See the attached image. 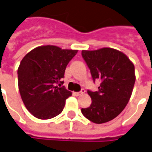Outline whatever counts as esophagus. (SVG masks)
Instances as JSON below:
<instances>
[{
  "label": "esophagus",
  "instance_id": "34e87169",
  "mask_svg": "<svg viewBox=\"0 0 152 152\" xmlns=\"http://www.w3.org/2000/svg\"><path fill=\"white\" fill-rule=\"evenodd\" d=\"M84 93H85V90H84V89H82L81 91H79V92H74V94H75V96H79V95H82V94Z\"/></svg>",
  "mask_w": 152,
  "mask_h": 152
}]
</instances>
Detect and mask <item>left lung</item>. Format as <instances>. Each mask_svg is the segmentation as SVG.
I'll return each mask as SVG.
<instances>
[{
    "mask_svg": "<svg viewBox=\"0 0 152 152\" xmlns=\"http://www.w3.org/2000/svg\"><path fill=\"white\" fill-rule=\"evenodd\" d=\"M82 56L94 82L101 81L99 91H87L92 102L82 113L94 124H104L117 117L129 102L135 82L134 64L112 48L83 50Z\"/></svg>",
    "mask_w": 152,
    "mask_h": 152,
    "instance_id": "obj_1",
    "label": "left lung"
}]
</instances>
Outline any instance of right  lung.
<instances>
[{"label": "right lung", "mask_w": 152, "mask_h": 152, "mask_svg": "<svg viewBox=\"0 0 152 152\" xmlns=\"http://www.w3.org/2000/svg\"><path fill=\"white\" fill-rule=\"evenodd\" d=\"M77 50L43 45L28 52L18 69V87L27 110L40 119H50L62 111L71 92L63 83L66 66ZM60 85V84H59Z\"/></svg>", "instance_id": "1"}]
</instances>
